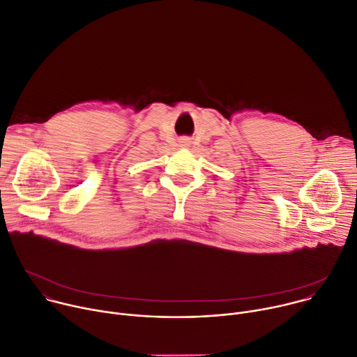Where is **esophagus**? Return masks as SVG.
<instances>
[{"instance_id": "1", "label": "esophagus", "mask_w": 357, "mask_h": 357, "mask_svg": "<svg viewBox=\"0 0 357 357\" xmlns=\"http://www.w3.org/2000/svg\"><path fill=\"white\" fill-rule=\"evenodd\" d=\"M190 145V142L188 141V139H185V141H182V146H189Z\"/></svg>"}]
</instances>
